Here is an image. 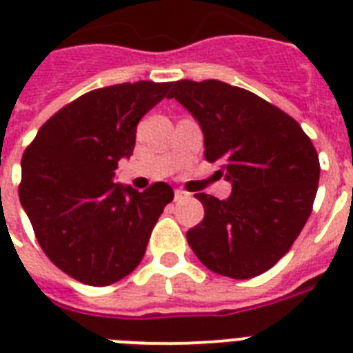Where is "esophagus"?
<instances>
[{
    "label": "esophagus",
    "instance_id": "obj_1",
    "mask_svg": "<svg viewBox=\"0 0 353 353\" xmlns=\"http://www.w3.org/2000/svg\"><path fill=\"white\" fill-rule=\"evenodd\" d=\"M189 194L185 191H182V189H176L174 191V201H182V200H188Z\"/></svg>",
    "mask_w": 353,
    "mask_h": 353
}]
</instances>
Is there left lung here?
I'll use <instances>...</instances> for the list:
<instances>
[{
	"label": "left lung",
	"instance_id": "1",
	"mask_svg": "<svg viewBox=\"0 0 353 353\" xmlns=\"http://www.w3.org/2000/svg\"><path fill=\"white\" fill-rule=\"evenodd\" d=\"M170 98L203 132L205 159L232 183L227 200L198 192L203 221L188 232L201 264L230 279L275 266L311 216L320 159L302 126L279 107L219 80L171 83Z\"/></svg>",
	"mask_w": 353,
	"mask_h": 353
}]
</instances>
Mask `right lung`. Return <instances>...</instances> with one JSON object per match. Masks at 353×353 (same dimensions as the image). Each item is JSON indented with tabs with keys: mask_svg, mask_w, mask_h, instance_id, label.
I'll list each match as a JSON object with an SVG mask.
<instances>
[{
	"mask_svg": "<svg viewBox=\"0 0 353 353\" xmlns=\"http://www.w3.org/2000/svg\"><path fill=\"white\" fill-rule=\"evenodd\" d=\"M171 83L135 82L80 96L51 116L21 161L19 200L44 254L87 285H110L143 261L173 189L114 182L135 146L141 117Z\"/></svg>",
	"mask_w": 353,
	"mask_h": 353,
	"instance_id": "right-lung-1",
	"label": "right lung"
}]
</instances>
